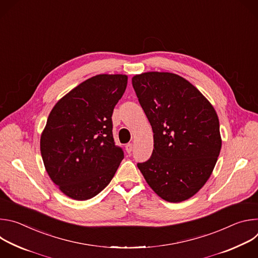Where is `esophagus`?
Wrapping results in <instances>:
<instances>
[{"mask_svg":"<svg viewBox=\"0 0 258 258\" xmlns=\"http://www.w3.org/2000/svg\"><path fill=\"white\" fill-rule=\"evenodd\" d=\"M133 144L132 143H128V144H126V146H125V150H126V152L128 153V154H131L132 153V151H133Z\"/></svg>","mask_w":258,"mask_h":258,"instance_id":"1","label":"esophagus"}]
</instances>
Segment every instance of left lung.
<instances>
[{"instance_id": "left-lung-1", "label": "left lung", "mask_w": 258, "mask_h": 258, "mask_svg": "<svg viewBox=\"0 0 258 258\" xmlns=\"http://www.w3.org/2000/svg\"><path fill=\"white\" fill-rule=\"evenodd\" d=\"M132 83L154 134L152 156L138 167L163 200H188L210 177L222 148L216 111L195 86L174 73L144 72Z\"/></svg>"}]
</instances>
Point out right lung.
<instances>
[{"label": "right lung", "instance_id": "right-lung-1", "mask_svg": "<svg viewBox=\"0 0 258 258\" xmlns=\"http://www.w3.org/2000/svg\"><path fill=\"white\" fill-rule=\"evenodd\" d=\"M127 85L125 75H98L63 96L41 135V154L55 185L67 197L84 201L113 178L123 152L112 136L114 106Z\"/></svg>", "mask_w": 258, "mask_h": 258}]
</instances>
